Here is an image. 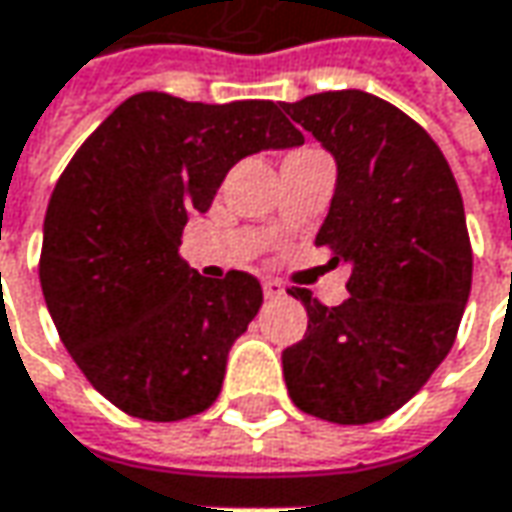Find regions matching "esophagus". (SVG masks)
I'll return each instance as SVG.
<instances>
[{
	"label": "esophagus",
	"mask_w": 512,
	"mask_h": 512,
	"mask_svg": "<svg viewBox=\"0 0 512 512\" xmlns=\"http://www.w3.org/2000/svg\"><path fill=\"white\" fill-rule=\"evenodd\" d=\"M262 290H265V299H279L285 293V285L276 279H267V282H262Z\"/></svg>",
	"instance_id": "obj_1"
}]
</instances>
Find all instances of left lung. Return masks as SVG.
I'll use <instances>...</instances> for the list:
<instances>
[{
    "mask_svg": "<svg viewBox=\"0 0 512 512\" xmlns=\"http://www.w3.org/2000/svg\"><path fill=\"white\" fill-rule=\"evenodd\" d=\"M285 113L336 159L316 245L350 265L342 305L290 287L307 333L282 353L287 393L325 422H379L422 390L456 342L473 282L462 193L430 133L373 93H313Z\"/></svg>",
    "mask_w": 512,
    "mask_h": 512,
    "instance_id": "obj_1",
    "label": "left lung"
}]
</instances>
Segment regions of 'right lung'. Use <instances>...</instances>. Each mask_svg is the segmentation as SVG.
I'll list each match as a JSON object with an SVG mask.
<instances>
[{"label": "right lung", "mask_w": 512, "mask_h": 512, "mask_svg": "<svg viewBox=\"0 0 512 512\" xmlns=\"http://www.w3.org/2000/svg\"><path fill=\"white\" fill-rule=\"evenodd\" d=\"M282 108L136 93L53 187L39 256L45 305L73 362L128 416L179 422L216 402L262 285L245 270L199 276L179 256L182 230L239 159L305 142Z\"/></svg>", "instance_id": "obj_1"}]
</instances>
